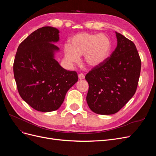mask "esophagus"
I'll list each match as a JSON object with an SVG mask.
<instances>
[{
    "label": "esophagus",
    "instance_id": "esophagus-1",
    "mask_svg": "<svg viewBox=\"0 0 156 156\" xmlns=\"http://www.w3.org/2000/svg\"><path fill=\"white\" fill-rule=\"evenodd\" d=\"M78 77H79V79H84V75L83 73H79Z\"/></svg>",
    "mask_w": 156,
    "mask_h": 156
}]
</instances>
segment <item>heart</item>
Listing matches in <instances>:
<instances>
[{"label": "heart", "mask_w": 156, "mask_h": 156, "mask_svg": "<svg viewBox=\"0 0 156 156\" xmlns=\"http://www.w3.org/2000/svg\"><path fill=\"white\" fill-rule=\"evenodd\" d=\"M111 47V40L106 34L82 32L73 36L69 40V46L66 45L64 50L69 63H77L79 56L83 55L84 63L95 68L107 59Z\"/></svg>", "instance_id": "heart-1"}]
</instances>
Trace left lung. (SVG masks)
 I'll list each match as a JSON object with an SVG mask.
<instances>
[{
	"label": "left lung",
	"instance_id": "left-lung-1",
	"mask_svg": "<svg viewBox=\"0 0 156 156\" xmlns=\"http://www.w3.org/2000/svg\"><path fill=\"white\" fill-rule=\"evenodd\" d=\"M117 46L109 57L86 75L87 101L100 115L119 112L133 96L137 88L141 60L132 41L116 32Z\"/></svg>",
	"mask_w": 156,
	"mask_h": 156
}]
</instances>
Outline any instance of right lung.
Returning a JSON list of instances; mask_svg holds the SVG:
<instances>
[{
    "label": "right lung",
    "mask_w": 156,
    "mask_h": 156,
    "mask_svg": "<svg viewBox=\"0 0 156 156\" xmlns=\"http://www.w3.org/2000/svg\"><path fill=\"white\" fill-rule=\"evenodd\" d=\"M59 30L51 27L37 29L19 45L13 74L21 98L41 112L57 110L68 90L78 81L75 71L60 66L54 58L59 48Z\"/></svg>",
    "instance_id": "1"
}]
</instances>
